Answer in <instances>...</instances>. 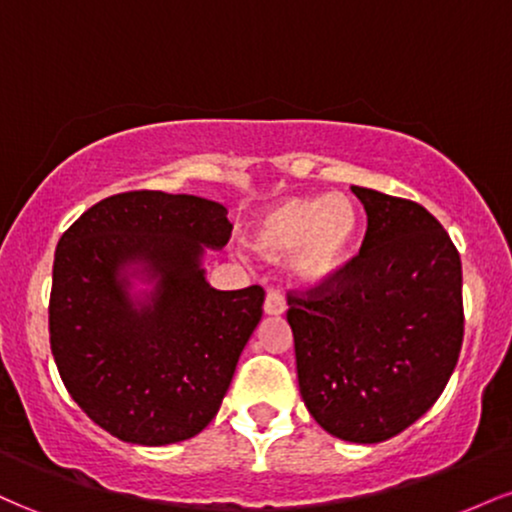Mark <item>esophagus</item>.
<instances>
[{"label":"esophagus","instance_id":"1","mask_svg":"<svg viewBox=\"0 0 512 512\" xmlns=\"http://www.w3.org/2000/svg\"><path fill=\"white\" fill-rule=\"evenodd\" d=\"M264 313L267 315H281L286 313V298L281 291H269L264 298Z\"/></svg>","mask_w":512,"mask_h":512}]
</instances>
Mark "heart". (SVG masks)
I'll use <instances>...</instances> for the list:
<instances>
[{
    "mask_svg": "<svg viewBox=\"0 0 512 512\" xmlns=\"http://www.w3.org/2000/svg\"><path fill=\"white\" fill-rule=\"evenodd\" d=\"M361 216L354 199L289 197L267 209L252 228V245L267 260H284L293 250V269L308 284L337 276L356 252Z\"/></svg>",
    "mask_w": 512,
    "mask_h": 512,
    "instance_id": "obj_1",
    "label": "heart"
}]
</instances>
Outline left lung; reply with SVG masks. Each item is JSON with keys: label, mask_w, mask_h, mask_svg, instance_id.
I'll return each mask as SVG.
<instances>
[{"label": "left lung", "mask_w": 512, "mask_h": 512, "mask_svg": "<svg viewBox=\"0 0 512 512\" xmlns=\"http://www.w3.org/2000/svg\"><path fill=\"white\" fill-rule=\"evenodd\" d=\"M368 216L361 250L332 279L289 291L301 397L349 443L414 424L448 385L464 337L460 252L433 214L351 187Z\"/></svg>", "instance_id": "left-lung-1"}]
</instances>
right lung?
I'll return each instance as SVG.
<instances>
[{
	"label": "right lung",
	"instance_id": "right-lung-1",
	"mask_svg": "<svg viewBox=\"0 0 512 512\" xmlns=\"http://www.w3.org/2000/svg\"><path fill=\"white\" fill-rule=\"evenodd\" d=\"M228 209L195 195L105 197L62 233L52 264L50 349L93 424L137 445L197 436L216 416L262 317V286L211 289L204 248L231 238ZM129 275L155 289L144 302Z\"/></svg>",
	"mask_w": 512,
	"mask_h": 512
}]
</instances>
